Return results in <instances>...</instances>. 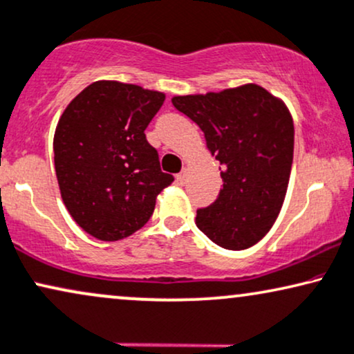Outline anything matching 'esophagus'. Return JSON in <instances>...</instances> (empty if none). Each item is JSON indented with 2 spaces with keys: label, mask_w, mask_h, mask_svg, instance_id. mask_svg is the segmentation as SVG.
<instances>
[{
  "label": "esophagus",
  "mask_w": 354,
  "mask_h": 354,
  "mask_svg": "<svg viewBox=\"0 0 354 354\" xmlns=\"http://www.w3.org/2000/svg\"><path fill=\"white\" fill-rule=\"evenodd\" d=\"M176 181L180 183V185H186V181H187V169H183L181 173H178Z\"/></svg>",
  "instance_id": "1"
}]
</instances>
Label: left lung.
Returning <instances> with one entry per match:
<instances>
[{
  "mask_svg": "<svg viewBox=\"0 0 354 354\" xmlns=\"http://www.w3.org/2000/svg\"><path fill=\"white\" fill-rule=\"evenodd\" d=\"M171 102L199 125L223 168L218 198L198 210L196 225L222 248L253 247L271 230L288 191L294 153L288 106L254 83Z\"/></svg>",
  "mask_w": 354,
  "mask_h": 354,
  "instance_id": "8db88e82",
  "label": "left lung"
}]
</instances>
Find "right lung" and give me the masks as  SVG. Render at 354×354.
I'll return each instance as SVG.
<instances>
[{
	"instance_id": "1",
	"label": "right lung",
	"mask_w": 354,
	"mask_h": 354,
	"mask_svg": "<svg viewBox=\"0 0 354 354\" xmlns=\"http://www.w3.org/2000/svg\"><path fill=\"white\" fill-rule=\"evenodd\" d=\"M163 101L160 91L100 80L58 119L53 162L62 199L73 221L97 240H122L142 229L156 196L174 181L145 137Z\"/></svg>"
}]
</instances>
